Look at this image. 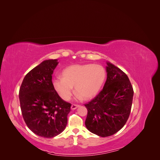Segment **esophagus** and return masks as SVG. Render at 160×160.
<instances>
[{
	"label": "esophagus",
	"mask_w": 160,
	"mask_h": 160,
	"mask_svg": "<svg viewBox=\"0 0 160 160\" xmlns=\"http://www.w3.org/2000/svg\"><path fill=\"white\" fill-rule=\"evenodd\" d=\"M79 105H77V104H72L71 108V109H72V110H74V109H76L77 108H79Z\"/></svg>",
	"instance_id": "esophagus-1"
}]
</instances>
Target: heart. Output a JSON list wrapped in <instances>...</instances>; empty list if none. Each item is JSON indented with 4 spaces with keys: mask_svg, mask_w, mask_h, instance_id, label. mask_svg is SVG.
Masks as SVG:
<instances>
[{
    "mask_svg": "<svg viewBox=\"0 0 160 160\" xmlns=\"http://www.w3.org/2000/svg\"><path fill=\"white\" fill-rule=\"evenodd\" d=\"M106 72L99 65H73L61 72V78L52 81L54 88L64 100H69L72 88L79 98L89 99L98 94L104 84Z\"/></svg>",
    "mask_w": 160,
    "mask_h": 160,
    "instance_id": "obj_1",
    "label": "heart"
}]
</instances>
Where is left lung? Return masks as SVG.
<instances>
[{"label":"left lung","instance_id":"left-lung-1","mask_svg":"<svg viewBox=\"0 0 160 160\" xmlns=\"http://www.w3.org/2000/svg\"><path fill=\"white\" fill-rule=\"evenodd\" d=\"M107 80L95 98L85 105L88 109L85 126L100 137L117 133L127 122L132 109L133 89L128 75L107 62Z\"/></svg>","mask_w":160,"mask_h":160}]
</instances>
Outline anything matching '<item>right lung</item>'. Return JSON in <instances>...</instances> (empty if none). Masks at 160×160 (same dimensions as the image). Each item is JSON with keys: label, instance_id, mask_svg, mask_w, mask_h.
Wrapping results in <instances>:
<instances>
[{"label": "right lung", "instance_id": "1", "mask_svg": "<svg viewBox=\"0 0 160 160\" xmlns=\"http://www.w3.org/2000/svg\"><path fill=\"white\" fill-rule=\"evenodd\" d=\"M58 63L57 59L42 61L26 75L19 89L21 112L27 127L46 138L63 132L71 111V104L60 98L52 82Z\"/></svg>", "mask_w": 160, "mask_h": 160}]
</instances>
